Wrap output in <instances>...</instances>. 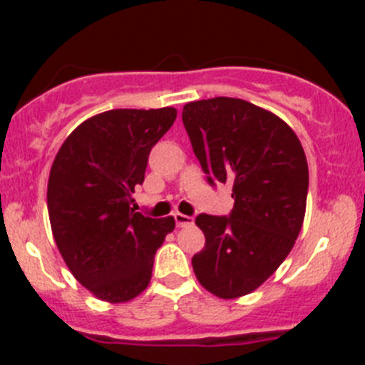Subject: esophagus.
I'll list each match as a JSON object with an SVG mask.
<instances>
[{
	"label": "esophagus",
	"instance_id": "1",
	"mask_svg": "<svg viewBox=\"0 0 365 365\" xmlns=\"http://www.w3.org/2000/svg\"><path fill=\"white\" fill-rule=\"evenodd\" d=\"M175 222L178 227H185V226H192L194 224V217L190 215H183V213H175Z\"/></svg>",
	"mask_w": 365,
	"mask_h": 365
}]
</instances>
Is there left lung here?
<instances>
[{"mask_svg":"<svg viewBox=\"0 0 365 365\" xmlns=\"http://www.w3.org/2000/svg\"><path fill=\"white\" fill-rule=\"evenodd\" d=\"M182 120L208 183H231L235 200L230 215L196 217L206 244L194 254V274L215 297H244L277 270L300 233L304 148L281 118L242 98L190 102Z\"/></svg>","mask_w":365,"mask_h":365,"instance_id":"8db88e82","label":"left lung"}]
</instances>
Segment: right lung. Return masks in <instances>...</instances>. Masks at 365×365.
Returning <instances> with one entry per match:
<instances>
[{
  "label": "right lung",
  "mask_w": 365,
  "mask_h": 365,
  "mask_svg": "<svg viewBox=\"0 0 365 365\" xmlns=\"http://www.w3.org/2000/svg\"><path fill=\"white\" fill-rule=\"evenodd\" d=\"M176 120L175 108L113 109L65 139L47 183L54 240L73 277L101 300H132L152 279L153 257L175 219L130 208L148 155Z\"/></svg>",
  "instance_id": "1"
}]
</instances>
